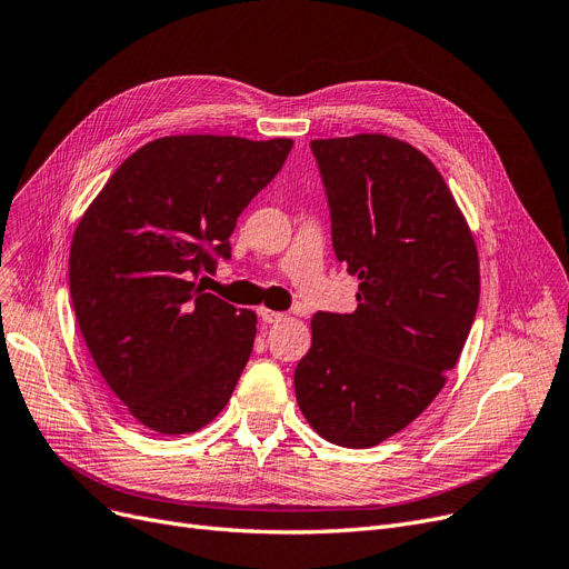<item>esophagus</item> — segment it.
<instances>
[{"mask_svg":"<svg viewBox=\"0 0 569 569\" xmlns=\"http://www.w3.org/2000/svg\"><path fill=\"white\" fill-rule=\"evenodd\" d=\"M258 313H260V318L264 320V323H281V320L286 318V313H281V311H271V309H260Z\"/></svg>","mask_w":569,"mask_h":569,"instance_id":"1","label":"esophagus"}]
</instances>
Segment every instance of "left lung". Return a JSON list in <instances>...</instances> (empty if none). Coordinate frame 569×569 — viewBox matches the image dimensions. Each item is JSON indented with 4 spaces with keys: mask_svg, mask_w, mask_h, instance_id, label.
<instances>
[{
    "mask_svg": "<svg viewBox=\"0 0 569 569\" xmlns=\"http://www.w3.org/2000/svg\"><path fill=\"white\" fill-rule=\"evenodd\" d=\"M353 313H316L295 369L309 426L369 449L421 416L456 367L479 305V253L439 169L388 134L313 139Z\"/></svg>",
    "mask_w": 569,
    "mask_h": 569,
    "instance_id": "1",
    "label": "left lung"
}]
</instances>
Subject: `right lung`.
Returning a JSON list of instances; mask_svg holds the SVG:
<instances>
[{
	"label": "right lung",
	"instance_id": "obj_1",
	"mask_svg": "<svg viewBox=\"0 0 569 569\" xmlns=\"http://www.w3.org/2000/svg\"><path fill=\"white\" fill-rule=\"evenodd\" d=\"M292 139L174 134L143 143L81 216L69 249L77 323L107 386L160 435L209 426L253 351L258 316L190 277L230 258L239 213Z\"/></svg>",
	"mask_w": 569,
	"mask_h": 569
}]
</instances>
